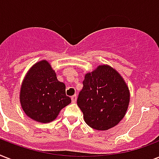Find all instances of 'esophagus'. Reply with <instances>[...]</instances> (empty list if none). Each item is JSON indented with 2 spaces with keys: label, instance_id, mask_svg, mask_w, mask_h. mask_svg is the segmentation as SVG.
Instances as JSON below:
<instances>
[{
  "label": "esophagus",
  "instance_id": "34e87169",
  "mask_svg": "<svg viewBox=\"0 0 159 159\" xmlns=\"http://www.w3.org/2000/svg\"><path fill=\"white\" fill-rule=\"evenodd\" d=\"M71 99H72V102H73V103H75V102H77V95H73V96L71 97Z\"/></svg>",
  "mask_w": 159,
  "mask_h": 159
}]
</instances>
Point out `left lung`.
<instances>
[{
	"label": "left lung",
	"instance_id": "obj_1",
	"mask_svg": "<svg viewBox=\"0 0 159 159\" xmlns=\"http://www.w3.org/2000/svg\"><path fill=\"white\" fill-rule=\"evenodd\" d=\"M77 106L87 125L97 130H107L120 123L129 103V91L116 69L100 65L85 75Z\"/></svg>",
	"mask_w": 159,
	"mask_h": 159
}]
</instances>
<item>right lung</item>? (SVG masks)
Returning <instances> with one entry per match:
<instances>
[{
  "label": "right lung",
  "mask_w": 159,
  "mask_h": 159,
  "mask_svg": "<svg viewBox=\"0 0 159 159\" xmlns=\"http://www.w3.org/2000/svg\"><path fill=\"white\" fill-rule=\"evenodd\" d=\"M66 86L57 79L46 60L33 65L24 78L20 92L21 107L26 116L40 123L54 120L60 111L71 103Z\"/></svg>",
  "instance_id": "1"
}]
</instances>
